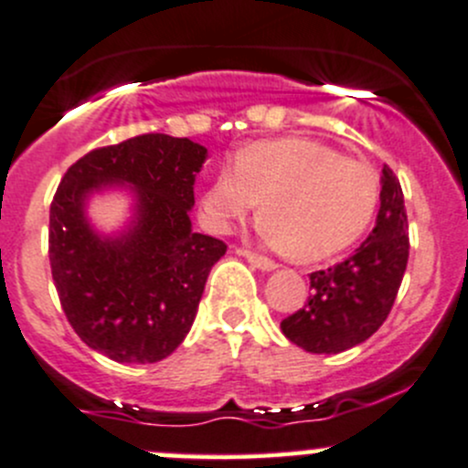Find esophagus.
I'll return each mask as SVG.
<instances>
[{
	"mask_svg": "<svg viewBox=\"0 0 468 468\" xmlns=\"http://www.w3.org/2000/svg\"><path fill=\"white\" fill-rule=\"evenodd\" d=\"M242 256L247 258V261L251 262L253 267L262 269V271H273V269L278 267V264L273 261H269V258H264V256H258V253H253V251H242Z\"/></svg>",
	"mask_w": 468,
	"mask_h": 468,
	"instance_id": "34e87169",
	"label": "esophagus"
}]
</instances>
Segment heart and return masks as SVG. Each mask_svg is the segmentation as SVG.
<instances>
[{
  "instance_id": "b5f03b06",
  "label": "heart",
  "mask_w": 468,
  "mask_h": 468,
  "mask_svg": "<svg viewBox=\"0 0 468 468\" xmlns=\"http://www.w3.org/2000/svg\"><path fill=\"white\" fill-rule=\"evenodd\" d=\"M378 176L308 138L253 143L219 169L201 197L212 230H226L261 204V235L296 262H322L362 238L378 207Z\"/></svg>"
}]
</instances>
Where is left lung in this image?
<instances>
[{
  "label": "left lung",
  "instance_id": "left-lung-1",
  "mask_svg": "<svg viewBox=\"0 0 468 468\" xmlns=\"http://www.w3.org/2000/svg\"><path fill=\"white\" fill-rule=\"evenodd\" d=\"M380 210L369 238L346 261L310 273L308 303L281 322L292 344L308 353H342L369 339L389 314L410 256L403 190L382 167Z\"/></svg>",
  "mask_w": 468,
  "mask_h": 468
}]
</instances>
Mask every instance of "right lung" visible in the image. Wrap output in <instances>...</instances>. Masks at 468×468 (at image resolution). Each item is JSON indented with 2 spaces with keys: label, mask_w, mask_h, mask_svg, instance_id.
Returning <instances> with one entry per match:
<instances>
[{
  "label": "right lung",
  "mask_w": 468,
  "mask_h": 468,
  "mask_svg": "<svg viewBox=\"0 0 468 468\" xmlns=\"http://www.w3.org/2000/svg\"><path fill=\"white\" fill-rule=\"evenodd\" d=\"M206 146L146 133L101 146L65 172L49 207V262L74 333L122 365H151L176 351L195 324L221 239L192 230L195 178ZM111 186L134 195L117 236L87 219L89 197Z\"/></svg>",
  "instance_id": "add662e5"
}]
</instances>
